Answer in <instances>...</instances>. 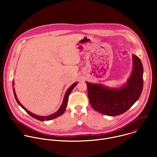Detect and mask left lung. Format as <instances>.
<instances>
[{
	"instance_id": "8db88e82",
	"label": "left lung",
	"mask_w": 157,
	"mask_h": 157,
	"mask_svg": "<svg viewBox=\"0 0 157 157\" xmlns=\"http://www.w3.org/2000/svg\"><path fill=\"white\" fill-rule=\"evenodd\" d=\"M132 72L127 83L119 88L86 82L89 101L95 110L104 115L119 116L139 99L144 86L143 66L136 55H132Z\"/></svg>"
}]
</instances>
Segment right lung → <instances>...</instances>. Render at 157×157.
I'll list each match as a JSON object with an SVG mask.
<instances>
[{
  "instance_id": "right-lung-1",
  "label": "right lung",
  "mask_w": 157,
  "mask_h": 157,
  "mask_svg": "<svg viewBox=\"0 0 157 157\" xmlns=\"http://www.w3.org/2000/svg\"><path fill=\"white\" fill-rule=\"evenodd\" d=\"M78 82H75L73 83L68 89H67V91L65 93V95H64V99H63V103L61 104V105L60 106L59 109L56 112V113H55L54 114H51L50 116H37L36 114H34L33 113H32L31 112L29 111L25 107H24L23 105H22V104L19 102V101L18 100L17 98V95H16V93L15 92V89H14V87H13V94H14V96H15V98L17 102V103L18 104V105H20V106H21L22 108H23L27 113L30 115L32 117H33V118L37 119V120H39V121H50V120H52L53 119H55L60 116H61L64 113V111L66 110V106H67V104H68V96L70 94V93H71L72 90L74 89V87L76 86V84H78ZM12 85H13V81L12 82Z\"/></svg>"
}]
</instances>
